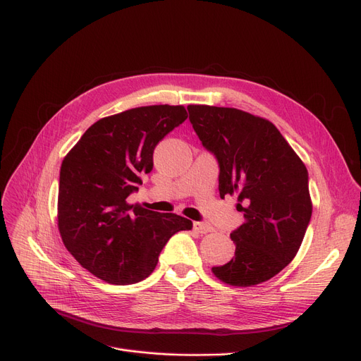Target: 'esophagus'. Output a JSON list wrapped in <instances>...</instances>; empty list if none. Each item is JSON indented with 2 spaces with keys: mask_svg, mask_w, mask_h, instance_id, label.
Here are the masks:
<instances>
[{
  "mask_svg": "<svg viewBox=\"0 0 361 361\" xmlns=\"http://www.w3.org/2000/svg\"><path fill=\"white\" fill-rule=\"evenodd\" d=\"M193 228H195V231H197L200 234H207V233L214 231V226L209 225V224H206V222H195Z\"/></svg>",
  "mask_w": 361,
  "mask_h": 361,
  "instance_id": "1",
  "label": "esophagus"
}]
</instances>
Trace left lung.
Returning <instances> with one entry per match:
<instances>
[{
    "mask_svg": "<svg viewBox=\"0 0 361 361\" xmlns=\"http://www.w3.org/2000/svg\"><path fill=\"white\" fill-rule=\"evenodd\" d=\"M202 145L219 164V195H237L244 222L235 256L214 275L233 287L274 278L295 257L312 218L307 168L268 120L237 108L188 105Z\"/></svg>",
    "mask_w": 361,
    "mask_h": 361,
    "instance_id": "left-lung-1",
    "label": "left lung"
}]
</instances>
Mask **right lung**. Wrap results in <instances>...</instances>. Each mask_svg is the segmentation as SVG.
<instances>
[{
  "mask_svg": "<svg viewBox=\"0 0 361 361\" xmlns=\"http://www.w3.org/2000/svg\"><path fill=\"white\" fill-rule=\"evenodd\" d=\"M187 118L183 105H149L92 124L60 171L59 230L66 249L99 279L127 286L157 268L166 241L193 222L130 204L154 168V149Z\"/></svg>",
  "mask_w": 361,
  "mask_h": 361,
  "instance_id": "right-lung-1",
  "label": "right lung"
}]
</instances>
